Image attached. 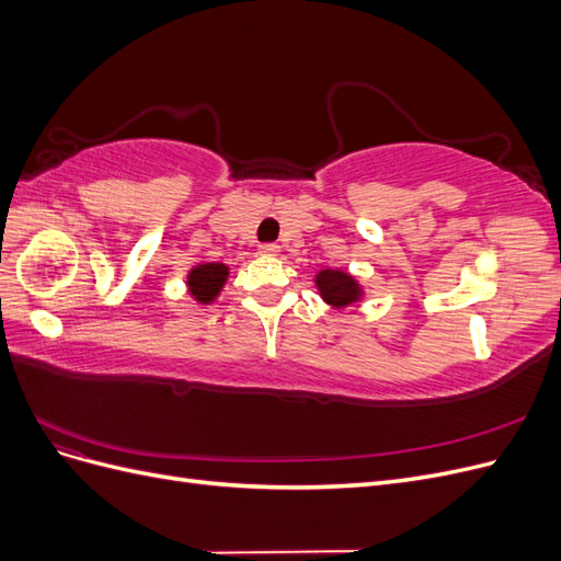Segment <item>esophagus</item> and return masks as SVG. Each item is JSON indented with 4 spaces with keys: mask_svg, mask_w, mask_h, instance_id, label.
Listing matches in <instances>:
<instances>
[{
    "mask_svg": "<svg viewBox=\"0 0 561 561\" xmlns=\"http://www.w3.org/2000/svg\"><path fill=\"white\" fill-rule=\"evenodd\" d=\"M257 250H260L262 254H278V250H280V248H278L276 243H262Z\"/></svg>",
    "mask_w": 561,
    "mask_h": 561,
    "instance_id": "obj_1",
    "label": "esophagus"
}]
</instances>
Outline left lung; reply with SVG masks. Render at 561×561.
<instances>
[{
    "label": "left lung",
    "instance_id": "8db88e82",
    "mask_svg": "<svg viewBox=\"0 0 561 561\" xmlns=\"http://www.w3.org/2000/svg\"><path fill=\"white\" fill-rule=\"evenodd\" d=\"M316 285L320 290V297L336 309H344L348 304L358 301L360 297V285L353 280V276L344 274V271H320Z\"/></svg>",
    "mask_w": 561,
    "mask_h": 561
}]
</instances>
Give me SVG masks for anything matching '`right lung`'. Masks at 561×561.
<instances>
[{
  "label": "right lung",
  "instance_id": "add662e5",
  "mask_svg": "<svg viewBox=\"0 0 561 561\" xmlns=\"http://www.w3.org/2000/svg\"><path fill=\"white\" fill-rule=\"evenodd\" d=\"M229 276V268L219 262H208V264H198L196 268L190 271V278H186V285H190V293L194 295L196 301L201 304H210Z\"/></svg>",
  "mask_w": 561,
  "mask_h": 561
}]
</instances>
